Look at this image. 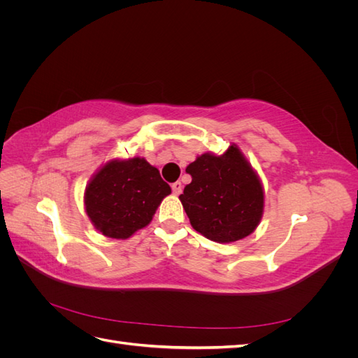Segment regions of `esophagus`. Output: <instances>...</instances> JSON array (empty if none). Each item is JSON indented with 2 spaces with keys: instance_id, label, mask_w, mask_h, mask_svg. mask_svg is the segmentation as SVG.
Instances as JSON below:
<instances>
[{
  "instance_id": "34e87169",
  "label": "esophagus",
  "mask_w": 358,
  "mask_h": 358,
  "mask_svg": "<svg viewBox=\"0 0 358 358\" xmlns=\"http://www.w3.org/2000/svg\"><path fill=\"white\" fill-rule=\"evenodd\" d=\"M171 189H173V194H175V196H179V194L182 192V183L180 182H175L171 185Z\"/></svg>"
}]
</instances>
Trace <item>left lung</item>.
Returning a JSON list of instances; mask_svg holds the SVG:
<instances>
[{
    "instance_id": "8db88e82",
    "label": "left lung",
    "mask_w": 358,
    "mask_h": 358,
    "mask_svg": "<svg viewBox=\"0 0 358 358\" xmlns=\"http://www.w3.org/2000/svg\"><path fill=\"white\" fill-rule=\"evenodd\" d=\"M192 180L179 199L194 230L209 241L230 243L251 234L262 221L264 192L241 149L203 154L187 167Z\"/></svg>"
}]
</instances>
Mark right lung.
Listing matches in <instances>:
<instances>
[{
	"label": "right lung",
	"mask_w": 358,
	"mask_h": 358,
	"mask_svg": "<svg viewBox=\"0 0 358 358\" xmlns=\"http://www.w3.org/2000/svg\"><path fill=\"white\" fill-rule=\"evenodd\" d=\"M170 192L158 169L145 158L112 159L90 180L85 208L100 233L112 239H128L152 221Z\"/></svg>",
	"instance_id": "obj_1"
}]
</instances>
